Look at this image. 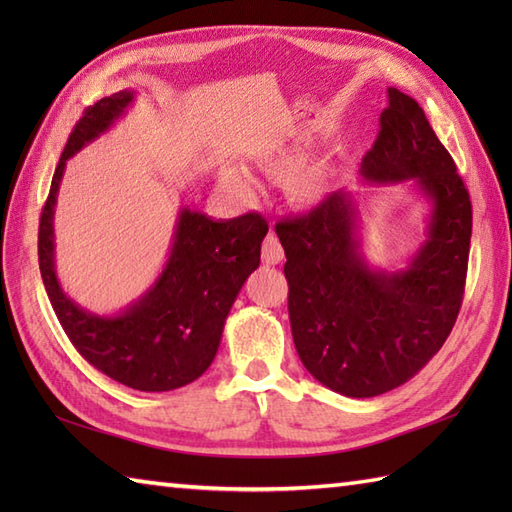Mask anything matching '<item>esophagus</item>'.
I'll use <instances>...</instances> for the list:
<instances>
[{
  "label": "esophagus",
  "instance_id": "1",
  "mask_svg": "<svg viewBox=\"0 0 512 512\" xmlns=\"http://www.w3.org/2000/svg\"><path fill=\"white\" fill-rule=\"evenodd\" d=\"M281 259H284V248L279 244V237L275 233H268L262 244V262L275 266L281 264Z\"/></svg>",
  "mask_w": 512,
  "mask_h": 512
}]
</instances>
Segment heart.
Segmentation results:
<instances>
[{
    "instance_id": "1",
    "label": "heart",
    "mask_w": 512,
    "mask_h": 512,
    "mask_svg": "<svg viewBox=\"0 0 512 512\" xmlns=\"http://www.w3.org/2000/svg\"><path fill=\"white\" fill-rule=\"evenodd\" d=\"M297 158L290 154L270 156L266 158V167L275 176H284L281 184H284L286 198L297 206H319L321 202L328 200L332 193V176L325 167H299L295 169ZM224 184L235 193H248L250 180L244 171L239 169H226L222 176Z\"/></svg>"
}]
</instances>
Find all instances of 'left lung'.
<instances>
[{"instance_id":"left-lung-1","label":"left lung","mask_w":512,"mask_h":512,"mask_svg":"<svg viewBox=\"0 0 512 512\" xmlns=\"http://www.w3.org/2000/svg\"><path fill=\"white\" fill-rule=\"evenodd\" d=\"M387 101L358 180L407 182L427 200L424 239L407 266L367 262L352 189L275 226L297 354L321 385L347 398L385 394L431 361L458 319L469 266L473 213L455 162L411 96L389 88Z\"/></svg>"}]
</instances>
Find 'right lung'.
<instances>
[{
	"label": "right lung",
	"instance_id": "1",
	"mask_svg": "<svg viewBox=\"0 0 512 512\" xmlns=\"http://www.w3.org/2000/svg\"><path fill=\"white\" fill-rule=\"evenodd\" d=\"M134 99V90L105 96L76 123L41 213L39 268L57 319L85 361L125 387L171 391L193 383L213 363L228 312L259 266L268 224L259 213L213 220L184 206L167 262L138 299L114 314H99L65 295L54 257V206L65 162L110 132Z\"/></svg>",
	"mask_w": 512,
	"mask_h": 512
}]
</instances>
